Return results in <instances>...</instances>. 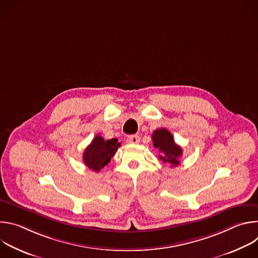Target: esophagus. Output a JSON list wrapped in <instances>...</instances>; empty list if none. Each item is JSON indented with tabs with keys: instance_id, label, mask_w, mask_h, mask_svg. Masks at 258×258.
<instances>
[{
	"instance_id": "34e87169",
	"label": "esophagus",
	"mask_w": 258,
	"mask_h": 258,
	"mask_svg": "<svg viewBox=\"0 0 258 258\" xmlns=\"http://www.w3.org/2000/svg\"><path fill=\"white\" fill-rule=\"evenodd\" d=\"M139 142H140V137L137 135L130 136L126 139V143H128V144H138Z\"/></svg>"
}]
</instances>
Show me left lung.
Wrapping results in <instances>:
<instances>
[{
	"label": "left lung",
	"mask_w": 258,
	"mask_h": 258,
	"mask_svg": "<svg viewBox=\"0 0 258 258\" xmlns=\"http://www.w3.org/2000/svg\"><path fill=\"white\" fill-rule=\"evenodd\" d=\"M153 145L156 149L160 151L159 158L172 167L179 164V158L182 154V150L178 145L174 143L173 137L166 128H158L152 134Z\"/></svg>",
	"instance_id": "left-lung-1"
}]
</instances>
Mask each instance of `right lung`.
<instances>
[{
	"label": "right lung",
	"mask_w": 258,
	"mask_h": 258,
	"mask_svg": "<svg viewBox=\"0 0 258 258\" xmlns=\"http://www.w3.org/2000/svg\"><path fill=\"white\" fill-rule=\"evenodd\" d=\"M119 147L120 143L117 139L105 141L100 135H98L86 148L83 160L90 169L98 172L110 162Z\"/></svg>",
	"instance_id": "1"
}]
</instances>
